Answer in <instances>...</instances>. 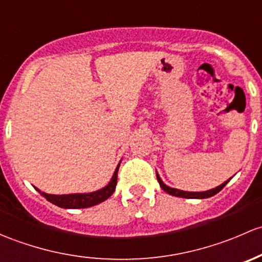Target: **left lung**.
<instances>
[{"mask_svg":"<svg viewBox=\"0 0 262 262\" xmlns=\"http://www.w3.org/2000/svg\"><path fill=\"white\" fill-rule=\"evenodd\" d=\"M156 178H158L159 184H160L161 189H163L164 191H166V193L170 194V195L180 196V198H188V199H204V198H209V196H213L214 194H217L218 191L222 190L223 188H225V185L231 180V178H230V179L226 180L225 183H222V184L218 185V187L213 188V189L206 190V191H184V190L175 189V188H170V187H168L166 184H164L163 180L160 179V177H159L158 172H156Z\"/></svg>","mask_w":262,"mask_h":262,"instance_id":"1","label":"left lung"}]
</instances>
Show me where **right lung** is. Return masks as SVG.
<instances>
[{"mask_svg": "<svg viewBox=\"0 0 262 262\" xmlns=\"http://www.w3.org/2000/svg\"><path fill=\"white\" fill-rule=\"evenodd\" d=\"M118 168H120V164H118L115 172H113L111 182H110L106 187L102 188V189L99 190L92 191V193H75L55 195V194L44 193V191L39 190L37 188H35V189L39 191L41 195H44L45 198H47V201L55 204V206L60 207V208H88V207L102 203V202H104L107 198H110V196L112 195L113 191L116 189V184H117Z\"/></svg>", "mask_w": 262, "mask_h": 262, "instance_id": "1", "label": "right lung"}]
</instances>
